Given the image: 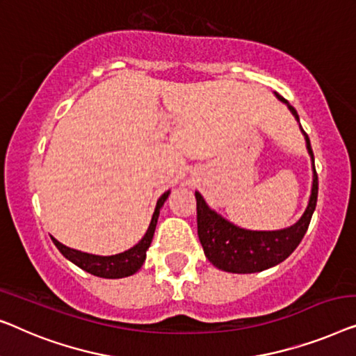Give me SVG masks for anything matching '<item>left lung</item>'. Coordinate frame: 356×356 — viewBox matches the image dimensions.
<instances>
[{"label": "left lung", "mask_w": 356, "mask_h": 356, "mask_svg": "<svg viewBox=\"0 0 356 356\" xmlns=\"http://www.w3.org/2000/svg\"><path fill=\"white\" fill-rule=\"evenodd\" d=\"M277 98L280 102L287 103V99L280 97L279 93ZM289 109L298 119L295 108L289 104ZM305 138H307V148L313 159V188L307 211L292 227L273 230V232H257V230L240 229L211 211L204 203L202 195L198 192L195 193V198H197L198 238L202 242L204 254H207L209 263H213L214 266L226 273H259L282 263L298 247L305 232L308 230L318 202V174L316 168H314L313 149L307 134H305Z\"/></svg>", "instance_id": "1"}]
</instances>
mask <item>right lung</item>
Wrapping results in <instances>:
<instances>
[{"mask_svg":"<svg viewBox=\"0 0 356 356\" xmlns=\"http://www.w3.org/2000/svg\"><path fill=\"white\" fill-rule=\"evenodd\" d=\"M168 197H169V192L163 193L161 197H159L156 203V209H154L152 222H149L147 234H145V237L140 240L135 247L127 250V252L113 254V257H98V254H90V253L79 252V250L69 248L61 242H58L56 238H53V243L56 245L59 252H61L69 261H72L76 266H79L80 269H83V271H87L90 274H93V276L106 277V279H119V277L132 276V274H135L140 268H142L145 258H147V250L153 240L154 229H156L159 209H161Z\"/></svg>","mask_w":356,"mask_h":356,"instance_id":"add662e5","label":"right lung"}]
</instances>
